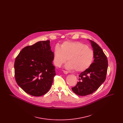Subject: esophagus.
Segmentation results:
<instances>
[{
  "mask_svg": "<svg viewBox=\"0 0 123 123\" xmlns=\"http://www.w3.org/2000/svg\"><path fill=\"white\" fill-rule=\"evenodd\" d=\"M63 72H64V73L65 74H68V72L67 71H66V70H63Z\"/></svg>",
  "mask_w": 123,
  "mask_h": 123,
  "instance_id": "1",
  "label": "esophagus"
}]
</instances>
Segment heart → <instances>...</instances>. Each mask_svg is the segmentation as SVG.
<instances>
[{
  "label": "heart",
  "mask_w": 123,
  "mask_h": 123,
  "mask_svg": "<svg viewBox=\"0 0 123 123\" xmlns=\"http://www.w3.org/2000/svg\"><path fill=\"white\" fill-rule=\"evenodd\" d=\"M65 66L68 70L77 72L86 70L92 64L94 59L93 51L80 42L64 41L61 47L56 46L53 53V61L57 67H60L67 60Z\"/></svg>",
  "instance_id": "1"
}]
</instances>
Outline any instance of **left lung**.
<instances>
[{
	"instance_id": "obj_1",
	"label": "left lung",
	"mask_w": 123,
	"mask_h": 123,
	"mask_svg": "<svg viewBox=\"0 0 123 123\" xmlns=\"http://www.w3.org/2000/svg\"><path fill=\"white\" fill-rule=\"evenodd\" d=\"M93 47L94 60L91 65L79 75V82L71 88L75 94L86 96L93 93L105 81L108 61L103 50L95 42L89 40Z\"/></svg>"
}]
</instances>
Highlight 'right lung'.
Listing matches in <instances>:
<instances>
[{
	"label": "right lung",
	"mask_w": 123,
	"mask_h": 123,
	"mask_svg": "<svg viewBox=\"0 0 123 123\" xmlns=\"http://www.w3.org/2000/svg\"><path fill=\"white\" fill-rule=\"evenodd\" d=\"M49 40L25 47L15 61V77L18 85L32 96L46 94L56 75Z\"/></svg>",
	"instance_id": "1"
}]
</instances>
